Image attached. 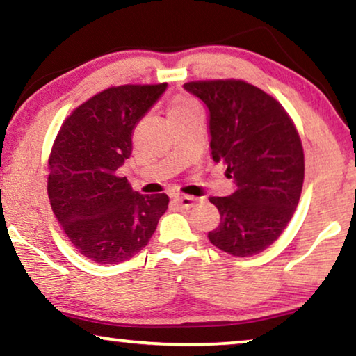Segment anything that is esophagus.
<instances>
[{
  "instance_id": "esophagus-1",
  "label": "esophagus",
  "mask_w": 356,
  "mask_h": 356,
  "mask_svg": "<svg viewBox=\"0 0 356 356\" xmlns=\"http://www.w3.org/2000/svg\"><path fill=\"white\" fill-rule=\"evenodd\" d=\"M195 200H197V198L190 197V195H177V197H176L177 204H179L180 208H184V209L192 208L193 203H195Z\"/></svg>"
}]
</instances>
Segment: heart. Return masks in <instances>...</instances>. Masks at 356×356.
I'll use <instances>...</instances> for the list:
<instances>
[{
    "label": "heart",
    "mask_w": 356,
    "mask_h": 356,
    "mask_svg": "<svg viewBox=\"0 0 356 356\" xmlns=\"http://www.w3.org/2000/svg\"><path fill=\"white\" fill-rule=\"evenodd\" d=\"M193 111H198V106L192 102V99L179 98L172 103L171 109H169V118L182 116V114H188V113H193Z\"/></svg>",
    "instance_id": "1"
}]
</instances>
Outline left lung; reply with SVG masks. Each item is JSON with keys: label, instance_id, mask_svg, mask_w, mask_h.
Segmentation results:
<instances>
[{"label": "left lung", "instance_id": "left-lung-1", "mask_svg": "<svg viewBox=\"0 0 356 356\" xmlns=\"http://www.w3.org/2000/svg\"><path fill=\"white\" fill-rule=\"evenodd\" d=\"M184 88L208 108L213 161L226 164L235 184L229 197L209 198L221 214L209 242L232 257L263 252L287 227L302 193L297 129L282 104L243 80H200Z\"/></svg>", "mask_w": 356, "mask_h": 356}]
</instances>
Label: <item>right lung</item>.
I'll use <instances>...</instances> for the list:
<instances>
[{
    "label": "right lung",
    "instance_id": "1",
    "mask_svg": "<svg viewBox=\"0 0 356 356\" xmlns=\"http://www.w3.org/2000/svg\"><path fill=\"white\" fill-rule=\"evenodd\" d=\"M166 87L103 90L74 109L54 140L49 203L74 247L95 263L118 264L135 257L166 213V193L134 192L118 172L132 154L134 129Z\"/></svg>",
    "mask_w": 356,
    "mask_h": 356
}]
</instances>
